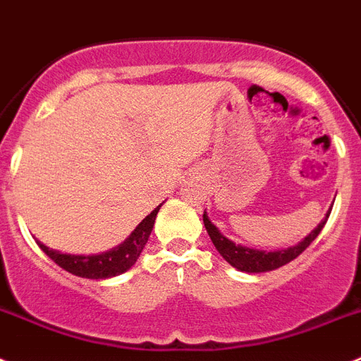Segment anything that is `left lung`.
Returning <instances> with one entry per match:
<instances>
[{
  "label": "left lung",
  "mask_w": 361,
  "mask_h": 361,
  "mask_svg": "<svg viewBox=\"0 0 361 361\" xmlns=\"http://www.w3.org/2000/svg\"><path fill=\"white\" fill-rule=\"evenodd\" d=\"M329 214H331V209L327 210L326 217L318 223L317 228L311 230L310 235L304 237L298 245L290 246V248H284V250H274V252L235 245L232 239H228V237L223 235V233L219 232V228H217L212 221L209 219V214L207 212L203 214V223L207 232H209L210 239H212L214 246H216V250L223 255V259H225L230 266H233V268L239 269V271H246V274H264V271L277 269L281 268V266L291 262L293 259H297L298 255H300V253L304 252V250H306L314 239H317L318 233L322 232Z\"/></svg>",
  "instance_id": "left-lung-1"
}]
</instances>
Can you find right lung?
<instances>
[{
    "mask_svg": "<svg viewBox=\"0 0 361 361\" xmlns=\"http://www.w3.org/2000/svg\"><path fill=\"white\" fill-rule=\"evenodd\" d=\"M161 204L152 210L142 223L131 232V235L124 243H120L115 248L108 252L95 253V255H73V253H63L59 250L48 248L41 241H37L39 248L47 253L48 257L59 264L61 268L70 271L71 275L82 279H93V281H104V279H111L116 275L124 274L140 257L142 250L147 245V239L154 226V219L160 210Z\"/></svg>",
    "mask_w": 361,
    "mask_h": 361,
    "instance_id": "add662e5",
    "label": "right lung"
}]
</instances>
